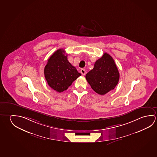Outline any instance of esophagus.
<instances>
[{"label": "esophagus", "instance_id": "esophagus-1", "mask_svg": "<svg viewBox=\"0 0 157 157\" xmlns=\"http://www.w3.org/2000/svg\"><path fill=\"white\" fill-rule=\"evenodd\" d=\"M80 72H81V73L82 75H85L86 74V71H85V70L84 69H82V70H80Z\"/></svg>", "mask_w": 157, "mask_h": 157}]
</instances>
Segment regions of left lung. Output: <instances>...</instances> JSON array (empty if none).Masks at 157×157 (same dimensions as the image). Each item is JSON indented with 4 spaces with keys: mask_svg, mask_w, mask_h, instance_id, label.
<instances>
[{
    "mask_svg": "<svg viewBox=\"0 0 157 157\" xmlns=\"http://www.w3.org/2000/svg\"><path fill=\"white\" fill-rule=\"evenodd\" d=\"M85 78L96 93L103 95L113 90L118 83L119 73L113 58L105 53L95 62Z\"/></svg>",
    "mask_w": 157,
    "mask_h": 157,
    "instance_id": "8db88e82",
    "label": "left lung"
}]
</instances>
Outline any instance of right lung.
Segmentation results:
<instances>
[{"label": "right lung", "mask_w": 157, "mask_h": 157, "mask_svg": "<svg viewBox=\"0 0 157 157\" xmlns=\"http://www.w3.org/2000/svg\"><path fill=\"white\" fill-rule=\"evenodd\" d=\"M44 75L48 85L61 93L67 90L81 74L68 61L64 50L60 49L50 57L44 68Z\"/></svg>", "instance_id": "right-lung-1"}]
</instances>
